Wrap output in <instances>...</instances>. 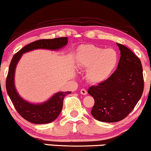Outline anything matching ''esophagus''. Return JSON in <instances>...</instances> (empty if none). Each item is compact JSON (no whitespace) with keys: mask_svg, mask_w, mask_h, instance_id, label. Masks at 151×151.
Segmentation results:
<instances>
[{"mask_svg":"<svg viewBox=\"0 0 151 151\" xmlns=\"http://www.w3.org/2000/svg\"><path fill=\"white\" fill-rule=\"evenodd\" d=\"M80 93H81L82 95H86V94H87V91H86V90L84 89H81Z\"/></svg>","mask_w":151,"mask_h":151,"instance_id":"esophagus-1","label":"esophagus"}]
</instances>
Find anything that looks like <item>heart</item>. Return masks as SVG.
<instances>
[{"mask_svg": "<svg viewBox=\"0 0 151 151\" xmlns=\"http://www.w3.org/2000/svg\"><path fill=\"white\" fill-rule=\"evenodd\" d=\"M78 67L87 70L86 79L92 84L104 82L111 76L119 62V55L112 48L104 49L93 45H81L76 54Z\"/></svg>", "mask_w": 151, "mask_h": 151, "instance_id": "obj_1", "label": "heart"}]
</instances>
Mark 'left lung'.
<instances>
[{"mask_svg":"<svg viewBox=\"0 0 151 151\" xmlns=\"http://www.w3.org/2000/svg\"><path fill=\"white\" fill-rule=\"evenodd\" d=\"M116 45L121 51L117 69L106 81L88 90L94 99L91 115L102 122L114 123L125 119L143 91L141 60L126 46Z\"/></svg>","mask_w":151,"mask_h":151,"instance_id":"left-lung-1","label":"left lung"}]
</instances>
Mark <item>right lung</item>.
Masks as SVG:
<instances>
[{"instance_id":"obj_1","label":"right lung","mask_w":151,"mask_h":151,"mask_svg":"<svg viewBox=\"0 0 151 151\" xmlns=\"http://www.w3.org/2000/svg\"><path fill=\"white\" fill-rule=\"evenodd\" d=\"M67 42V37L40 40L22 47L13 57L6 79L7 93L18 114L29 122L45 124L55 121L61 112L64 98L67 94L71 93V91H59L42 103L35 104L26 101L20 96L15 88V73L17 65L22 55L26 52L38 49L56 51L65 47Z\"/></svg>"}]
</instances>
